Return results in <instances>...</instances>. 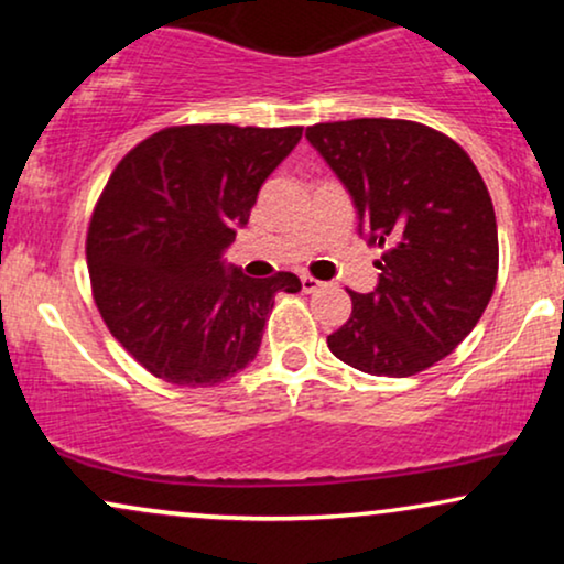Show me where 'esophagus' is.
<instances>
[{
	"instance_id": "obj_1",
	"label": "esophagus",
	"mask_w": 564,
	"mask_h": 564,
	"mask_svg": "<svg viewBox=\"0 0 564 564\" xmlns=\"http://www.w3.org/2000/svg\"><path fill=\"white\" fill-rule=\"evenodd\" d=\"M300 281H302V291H307V294H313V291H318L323 286L318 278L313 275H300Z\"/></svg>"
}]
</instances>
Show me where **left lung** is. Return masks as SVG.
<instances>
[{
    "instance_id": "left-lung-1",
    "label": "left lung",
    "mask_w": 564,
    "mask_h": 564,
    "mask_svg": "<svg viewBox=\"0 0 564 564\" xmlns=\"http://www.w3.org/2000/svg\"><path fill=\"white\" fill-rule=\"evenodd\" d=\"M304 134L345 183L368 241L384 249L379 286L349 291L352 315L328 349L371 377L435 366L496 289V212L480 172L456 140L419 121H328Z\"/></svg>"
}]
</instances>
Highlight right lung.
<instances>
[{
  "instance_id": "right-lung-1",
  "label": "right lung",
  "mask_w": 564,
  "mask_h": 564,
  "mask_svg": "<svg viewBox=\"0 0 564 564\" xmlns=\"http://www.w3.org/2000/svg\"><path fill=\"white\" fill-rule=\"evenodd\" d=\"M300 138L302 127H166L116 164L87 228L89 283L108 332L153 377L230 379L257 358L278 291L302 289L294 273L249 278L223 264Z\"/></svg>"
}]
</instances>
